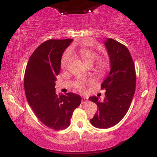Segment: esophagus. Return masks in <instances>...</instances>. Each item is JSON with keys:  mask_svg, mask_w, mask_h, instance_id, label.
Here are the masks:
<instances>
[{"mask_svg": "<svg viewBox=\"0 0 157 157\" xmlns=\"http://www.w3.org/2000/svg\"><path fill=\"white\" fill-rule=\"evenodd\" d=\"M88 101V98L86 97H84V96H82L81 97V102H82V104H85V103H86Z\"/></svg>", "mask_w": 157, "mask_h": 157, "instance_id": "obj_1", "label": "esophagus"}]
</instances>
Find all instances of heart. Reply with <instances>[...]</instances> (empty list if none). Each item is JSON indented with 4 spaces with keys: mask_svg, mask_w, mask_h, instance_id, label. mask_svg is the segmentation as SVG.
Wrapping results in <instances>:
<instances>
[{
    "mask_svg": "<svg viewBox=\"0 0 157 157\" xmlns=\"http://www.w3.org/2000/svg\"><path fill=\"white\" fill-rule=\"evenodd\" d=\"M78 54L80 56L81 59L83 60V62L86 64L87 66H91L93 64L96 63L95 66V71L98 75L104 74L105 72L106 71L107 68L109 67L108 62L104 59H98V54L95 51L92 50V49L87 48H81L78 51ZM72 54H74V51H72L71 53L66 52L63 56L62 57L61 59V68L63 69H66L69 67L72 61ZM89 83V81H85V80H79L76 83V87L78 90H82L83 88L85 87L86 85H87Z\"/></svg>",
    "mask_w": 157,
    "mask_h": 157,
    "instance_id": "heart-1",
    "label": "heart"
}]
</instances>
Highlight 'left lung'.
I'll list each match as a JSON object with an SVG mask.
<instances>
[{
  "label": "left lung",
  "mask_w": 157,
  "mask_h": 157,
  "mask_svg": "<svg viewBox=\"0 0 157 157\" xmlns=\"http://www.w3.org/2000/svg\"><path fill=\"white\" fill-rule=\"evenodd\" d=\"M104 45L110 60L111 70L101 86L106 97L99 101L97 96L89 99L98 109L90 121L94 127L108 128L117 124L129 109L136 89V71L129 51L124 45L107 38Z\"/></svg>",
  "instance_id": "obj_1"
}]
</instances>
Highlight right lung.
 Here are the masks:
<instances>
[{"mask_svg":"<svg viewBox=\"0 0 157 157\" xmlns=\"http://www.w3.org/2000/svg\"><path fill=\"white\" fill-rule=\"evenodd\" d=\"M72 39H50L40 45L30 57L24 75L28 103L38 119L54 130L67 128L81 96L74 93L57 94L55 81L61 70L65 49Z\"/></svg>","mask_w":157,"mask_h":157,"instance_id":"right-lung-1","label":"right lung"}]
</instances>
